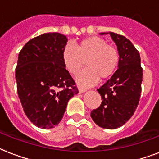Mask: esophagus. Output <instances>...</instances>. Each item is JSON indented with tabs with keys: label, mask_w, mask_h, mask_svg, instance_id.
<instances>
[{
	"label": "esophagus",
	"mask_w": 159,
	"mask_h": 159,
	"mask_svg": "<svg viewBox=\"0 0 159 159\" xmlns=\"http://www.w3.org/2000/svg\"><path fill=\"white\" fill-rule=\"evenodd\" d=\"M87 90L86 89V88H82V87H79L78 88V92H79V93H84V92H87Z\"/></svg>",
	"instance_id": "1"
}]
</instances>
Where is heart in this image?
Here are the masks:
<instances>
[{"instance_id": "obj_1", "label": "heart", "mask_w": 159, "mask_h": 159, "mask_svg": "<svg viewBox=\"0 0 159 159\" xmlns=\"http://www.w3.org/2000/svg\"><path fill=\"white\" fill-rule=\"evenodd\" d=\"M62 58L65 68L72 75L77 74L83 66V61L87 59V68L76 77L77 84L84 87L94 85L99 78L105 80L111 77L120 62L118 50L97 36L82 39L76 48L67 43L63 48Z\"/></svg>"}]
</instances>
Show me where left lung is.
Wrapping results in <instances>:
<instances>
[{
  "label": "left lung",
  "mask_w": 159,
  "mask_h": 159,
  "mask_svg": "<svg viewBox=\"0 0 159 159\" xmlns=\"http://www.w3.org/2000/svg\"><path fill=\"white\" fill-rule=\"evenodd\" d=\"M100 34L111 36L117 46L120 62L112 77L97 89L102 102L91 116L98 126L111 129L124 125L134 113L140 98L143 69L139 53L128 39L113 32Z\"/></svg>",
  "instance_id": "8db88e82"
}]
</instances>
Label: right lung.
I'll use <instances>...</instances> for the list:
<instances>
[{
  "label": "right lung",
  "instance_id": "right-lung-1",
  "mask_svg": "<svg viewBox=\"0 0 159 159\" xmlns=\"http://www.w3.org/2000/svg\"><path fill=\"white\" fill-rule=\"evenodd\" d=\"M67 42L62 34L45 33L27 42L19 53L16 68L19 98L29 120L39 128L57 125L68 101L78 93L62 62Z\"/></svg>",
  "mask_w": 159,
  "mask_h": 159
}]
</instances>
